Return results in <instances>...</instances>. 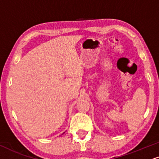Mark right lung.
I'll list each match as a JSON object with an SVG mask.
<instances>
[{"mask_svg":"<svg viewBox=\"0 0 159 159\" xmlns=\"http://www.w3.org/2000/svg\"><path fill=\"white\" fill-rule=\"evenodd\" d=\"M63 134H64V133H63Z\"/></svg>","mask_w":159,"mask_h":159,"instance_id":"obj_1","label":"right lung"}]
</instances>
